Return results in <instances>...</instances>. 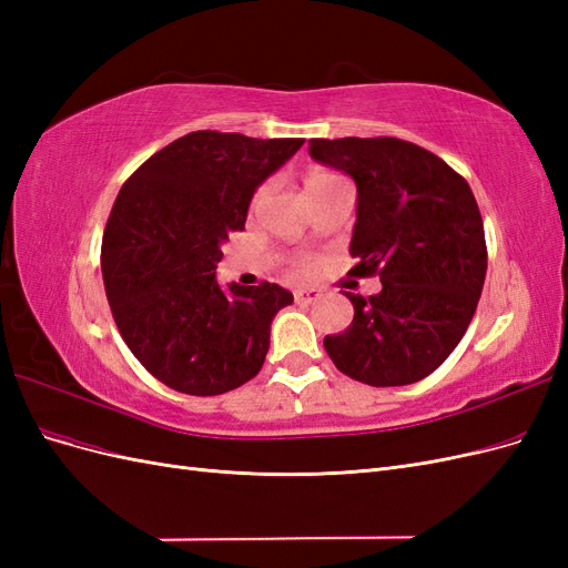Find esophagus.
<instances>
[{"label": "esophagus", "mask_w": 568, "mask_h": 568, "mask_svg": "<svg viewBox=\"0 0 568 568\" xmlns=\"http://www.w3.org/2000/svg\"><path fill=\"white\" fill-rule=\"evenodd\" d=\"M320 296H322V291H320V288H311V286H303V288H296V291H294L296 303H313V301H317Z\"/></svg>", "instance_id": "34e87169"}]
</instances>
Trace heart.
I'll return each mask as SVG.
<instances>
[{
  "label": "heart",
  "instance_id": "obj_1",
  "mask_svg": "<svg viewBox=\"0 0 568 568\" xmlns=\"http://www.w3.org/2000/svg\"><path fill=\"white\" fill-rule=\"evenodd\" d=\"M338 175H332V173H324V170H317V173H311L305 178V189L307 192H311V189H315V186H320V184H326V182H332V180H336ZM265 194V189H261V192H257V196H255V201L261 199ZM296 272H305L307 267H311V263L307 261H296Z\"/></svg>",
  "mask_w": 568,
  "mask_h": 568
}]
</instances>
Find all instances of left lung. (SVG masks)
<instances>
[{
	"label": "left lung",
	"mask_w": 568,
	"mask_h": 568,
	"mask_svg": "<svg viewBox=\"0 0 568 568\" xmlns=\"http://www.w3.org/2000/svg\"><path fill=\"white\" fill-rule=\"evenodd\" d=\"M311 156L357 184L353 277L382 291L348 329L324 336L338 372L367 386H407L436 372L462 341L486 282L488 248L469 182L436 153L398 136L311 140Z\"/></svg>",
	"instance_id": "1"
}]
</instances>
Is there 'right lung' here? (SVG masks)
Segmentation results:
<instances>
[{
    "instance_id": "right-lung-1",
    "label": "right lung",
    "mask_w": 568,
    "mask_h": 568,
    "mask_svg": "<svg viewBox=\"0 0 568 568\" xmlns=\"http://www.w3.org/2000/svg\"><path fill=\"white\" fill-rule=\"evenodd\" d=\"M301 146L296 136L189 132L118 192L101 239L106 298L132 355L165 386L220 395L261 372L270 324L294 296L270 282L225 291L215 270L255 186Z\"/></svg>"
}]
</instances>
